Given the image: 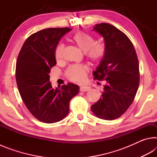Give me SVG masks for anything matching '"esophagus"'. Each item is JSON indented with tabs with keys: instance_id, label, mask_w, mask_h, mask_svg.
Wrapping results in <instances>:
<instances>
[{
	"instance_id": "1",
	"label": "esophagus",
	"mask_w": 157,
	"mask_h": 157,
	"mask_svg": "<svg viewBox=\"0 0 157 157\" xmlns=\"http://www.w3.org/2000/svg\"><path fill=\"white\" fill-rule=\"evenodd\" d=\"M90 90V87L89 86H81L80 88H79V91H83V92H85V91H88Z\"/></svg>"
}]
</instances>
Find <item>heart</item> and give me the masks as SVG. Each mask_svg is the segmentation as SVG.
Listing matches in <instances>:
<instances>
[{
    "mask_svg": "<svg viewBox=\"0 0 157 157\" xmlns=\"http://www.w3.org/2000/svg\"><path fill=\"white\" fill-rule=\"evenodd\" d=\"M72 40L82 51L87 59L94 63L102 62L106 53L105 45L102 42H95V38L84 31H78L72 37ZM64 46L57 44L55 48V57L57 61L63 59ZM89 67L86 65L74 64L66 71V76L69 80L75 83H82L86 78Z\"/></svg>",
    "mask_w": 157,
    "mask_h": 157,
    "instance_id": "b5f03b06",
    "label": "heart"
}]
</instances>
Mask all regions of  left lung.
<instances>
[{"mask_svg":"<svg viewBox=\"0 0 157 157\" xmlns=\"http://www.w3.org/2000/svg\"><path fill=\"white\" fill-rule=\"evenodd\" d=\"M104 38L105 57L96 71L95 79L106 80L100 100L91 109L103 120L112 121L121 116L132 105L139 86V63L132 41L125 34L109 23L94 26Z\"/></svg>","mask_w":157,"mask_h":157,"instance_id":"8db88e82","label":"left lung"}]
</instances>
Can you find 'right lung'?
Masks as SVG:
<instances>
[{"instance_id":"obj_1","label":"right lung","mask_w":157,"mask_h":157,"mask_svg":"<svg viewBox=\"0 0 157 157\" xmlns=\"http://www.w3.org/2000/svg\"><path fill=\"white\" fill-rule=\"evenodd\" d=\"M68 28H46L26 39L18 54L16 79L26 107L39 121L54 123L69 112V102L79 92L72 83L54 89L49 73L56 65L55 48L60 39L71 31Z\"/></svg>"}]
</instances>
